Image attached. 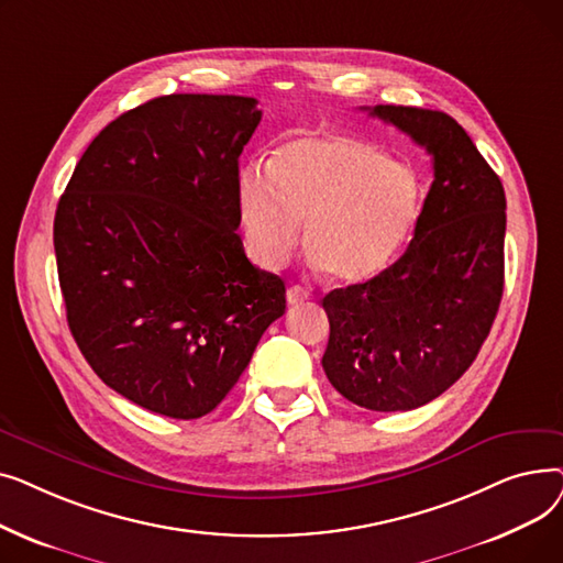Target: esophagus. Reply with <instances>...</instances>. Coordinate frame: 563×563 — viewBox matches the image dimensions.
<instances>
[{
  "mask_svg": "<svg viewBox=\"0 0 563 563\" xmlns=\"http://www.w3.org/2000/svg\"><path fill=\"white\" fill-rule=\"evenodd\" d=\"M285 297H287L289 306H297V303H303L306 299H310V291L303 289L301 285H291V287H287Z\"/></svg>",
  "mask_w": 563,
  "mask_h": 563,
  "instance_id": "obj_1",
  "label": "esophagus"
}]
</instances>
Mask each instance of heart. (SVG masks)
Segmentation results:
<instances>
[{"instance_id":"heart-1","label":"heart","mask_w":563,"mask_h":563,"mask_svg":"<svg viewBox=\"0 0 563 563\" xmlns=\"http://www.w3.org/2000/svg\"><path fill=\"white\" fill-rule=\"evenodd\" d=\"M420 180L376 145L346 134L283 143L266 168L236 180V210L249 255L280 269L303 242L310 264L333 280L361 283L393 262L420 212Z\"/></svg>"}]
</instances>
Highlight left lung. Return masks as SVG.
Instances as JSON below:
<instances>
[{
    "instance_id": "left-lung-1",
    "label": "left lung",
    "mask_w": 563,
    "mask_h": 563,
    "mask_svg": "<svg viewBox=\"0 0 563 563\" xmlns=\"http://www.w3.org/2000/svg\"><path fill=\"white\" fill-rule=\"evenodd\" d=\"M367 111L427 147L433 183L404 255L323 297L331 335L321 365L353 404L412 410L454 386L490 333L505 289L507 198L452 115L397 104Z\"/></svg>"
}]
</instances>
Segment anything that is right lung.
<instances>
[{
	"mask_svg": "<svg viewBox=\"0 0 563 563\" xmlns=\"http://www.w3.org/2000/svg\"><path fill=\"white\" fill-rule=\"evenodd\" d=\"M255 98L173 93L111 121L54 217L70 333L111 390L175 420L212 412L285 312L244 253L240 155Z\"/></svg>",
	"mask_w": 563,
	"mask_h": 563,
	"instance_id": "1",
	"label": "right lung"
}]
</instances>
